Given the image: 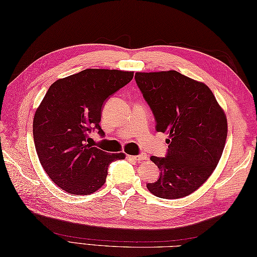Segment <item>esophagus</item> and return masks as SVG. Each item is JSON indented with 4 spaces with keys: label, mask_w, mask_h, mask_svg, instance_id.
<instances>
[{
    "label": "esophagus",
    "mask_w": 257,
    "mask_h": 257,
    "mask_svg": "<svg viewBox=\"0 0 257 257\" xmlns=\"http://www.w3.org/2000/svg\"><path fill=\"white\" fill-rule=\"evenodd\" d=\"M128 158H130V159H134L136 161H144V160H147V155L146 154H141V155H138V156H128Z\"/></svg>",
    "instance_id": "1"
}]
</instances>
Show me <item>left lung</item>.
<instances>
[{
    "label": "left lung",
    "mask_w": 257,
    "mask_h": 257,
    "mask_svg": "<svg viewBox=\"0 0 257 257\" xmlns=\"http://www.w3.org/2000/svg\"><path fill=\"white\" fill-rule=\"evenodd\" d=\"M135 78L154 112L156 130L169 135L167 156L150 158L161 172L147 188L158 198H184L210 178L221 159L225 112L209 87L177 70L136 73Z\"/></svg>",
    "instance_id": "1"
}]
</instances>
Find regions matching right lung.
Segmentation results:
<instances>
[{"instance_id": "1", "label": "right lung", "mask_w": 257, "mask_h": 257, "mask_svg": "<svg viewBox=\"0 0 257 257\" xmlns=\"http://www.w3.org/2000/svg\"><path fill=\"white\" fill-rule=\"evenodd\" d=\"M134 72L89 68L56 80L48 88L33 120V137L42 167L57 187L70 194L94 193L106 182L112 161L124 154L91 147L88 134L100 128L102 105L122 88Z\"/></svg>"}]
</instances>
